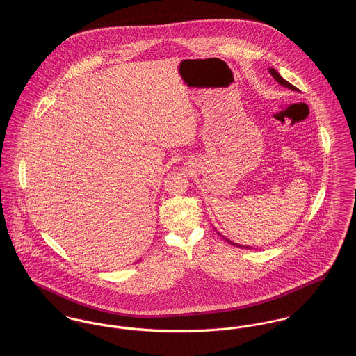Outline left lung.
I'll use <instances>...</instances> for the list:
<instances>
[{
    "label": "left lung",
    "instance_id": "1",
    "mask_svg": "<svg viewBox=\"0 0 356 356\" xmlns=\"http://www.w3.org/2000/svg\"><path fill=\"white\" fill-rule=\"evenodd\" d=\"M270 73L272 74V77L279 83V84L283 85V86H286V88H289V89H292V90H298V88H295L293 85L289 84L288 81H286L275 69H270ZM229 244H232V245H236V247H240L241 248V245H238V244H236V243H232V241H229V240H227ZM245 248H248V247H245Z\"/></svg>",
    "mask_w": 356,
    "mask_h": 356
}]
</instances>
